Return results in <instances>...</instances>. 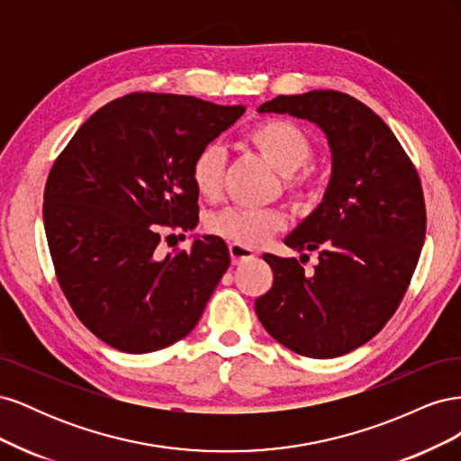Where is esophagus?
Instances as JSON below:
<instances>
[{
  "label": "esophagus",
  "mask_w": 461,
  "mask_h": 461,
  "mask_svg": "<svg viewBox=\"0 0 461 461\" xmlns=\"http://www.w3.org/2000/svg\"><path fill=\"white\" fill-rule=\"evenodd\" d=\"M229 252H230V259H232L234 265H239V263H244V261H249V259L256 258L254 249H249V248H246L242 244H236V242H232L229 246Z\"/></svg>",
  "instance_id": "obj_1"
}]
</instances>
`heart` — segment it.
<instances>
[{
	"mask_svg": "<svg viewBox=\"0 0 461 461\" xmlns=\"http://www.w3.org/2000/svg\"><path fill=\"white\" fill-rule=\"evenodd\" d=\"M261 158L286 176V186L296 196L302 194L305 178L296 175L313 158V144L298 124L286 119H267L258 122L246 134ZM225 153L215 144L205 146L192 163V183L205 200H215L222 190ZM285 215L278 209L230 207L215 215L209 222L212 230L222 239L242 246H259L271 234L285 227Z\"/></svg>",
	"mask_w": 461,
	"mask_h": 461,
	"instance_id": "b5f03b06",
	"label": "heart"
}]
</instances>
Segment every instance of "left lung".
Here are the masks:
<instances>
[{
  "label": "left lung",
  "mask_w": 461,
  "mask_h": 461,
  "mask_svg": "<svg viewBox=\"0 0 461 461\" xmlns=\"http://www.w3.org/2000/svg\"><path fill=\"white\" fill-rule=\"evenodd\" d=\"M258 111L317 124L330 178L321 203L285 239L300 259L317 252L313 275L296 258L265 254L273 286L256 300V313L292 352L344 356L371 340L406 294L425 242L420 176L386 122L352 95L312 90Z\"/></svg>",
  "instance_id": "left-lung-1"
}]
</instances>
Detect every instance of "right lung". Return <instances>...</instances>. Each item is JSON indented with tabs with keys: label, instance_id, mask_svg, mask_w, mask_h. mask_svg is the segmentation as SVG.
I'll use <instances>...</instances> for the list:
<instances>
[{
	"label": "right lung",
	"instance_id": "right-lung-1",
	"mask_svg": "<svg viewBox=\"0 0 461 461\" xmlns=\"http://www.w3.org/2000/svg\"><path fill=\"white\" fill-rule=\"evenodd\" d=\"M244 111L129 94L97 109L55 159L44 192L50 254L77 317L105 344L148 354L196 327L229 248L203 234L161 258L159 225L196 229L192 163Z\"/></svg>",
	"mask_w": 461,
	"mask_h": 461
}]
</instances>
